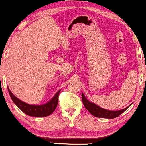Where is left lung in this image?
Wrapping results in <instances>:
<instances>
[{
  "label": "left lung",
  "instance_id": "obj_1",
  "mask_svg": "<svg viewBox=\"0 0 146 146\" xmlns=\"http://www.w3.org/2000/svg\"><path fill=\"white\" fill-rule=\"evenodd\" d=\"M82 99L85 108L89 113L93 115V116L96 117H100V118H107V119H114L119 117L121 115L123 112L126 110L128 107L124 108V109L121 110H117V111H111V110H105L104 108H100V106H97L95 104L90 102L87 99L85 98L84 95L82 94Z\"/></svg>",
  "mask_w": 146,
  "mask_h": 146
}]
</instances>
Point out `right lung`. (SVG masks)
Returning <instances> with one entry per match:
<instances>
[{"mask_svg":"<svg viewBox=\"0 0 146 146\" xmlns=\"http://www.w3.org/2000/svg\"><path fill=\"white\" fill-rule=\"evenodd\" d=\"M7 88L10 97H11L12 101L14 102L15 104L25 114L29 115V116L36 117H47L53 113V111L56 110L57 106H58V96H59L60 91L61 90H58L51 101H49L45 104L31 105L22 102L21 100H20L19 99H18L12 94L9 88Z\"/></svg>","mask_w":146,"mask_h":146,"instance_id":"obj_1","label":"right lung"}]
</instances>
